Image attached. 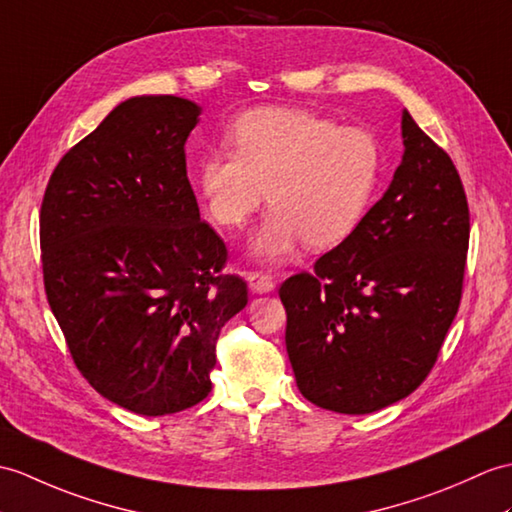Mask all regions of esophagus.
I'll use <instances>...</instances> for the list:
<instances>
[{"label": "esophagus", "instance_id": "1", "mask_svg": "<svg viewBox=\"0 0 512 512\" xmlns=\"http://www.w3.org/2000/svg\"><path fill=\"white\" fill-rule=\"evenodd\" d=\"M246 281L251 285V290L257 294H266L275 290V281H272V277L266 275V272H248Z\"/></svg>", "mask_w": 512, "mask_h": 512}]
</instances>
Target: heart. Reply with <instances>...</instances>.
Segmentation results:
<instances>
[{
  "mask_svg": "<svg viewBox=\"0 0 512 512\" xmlns=\"http://www.w3.org/2000/svg\"><path fill=\"white\" fill-rule=\"evenodd\" d=\"M229 150L196 165L211 220L242 229L266 200L270 216L253 237V255L281 261L305 242L329 251L360 229L384 176V148L373 130L296 106H259L227 128Z\"/></svg>",
  "mask_w": 512,
  "mask_h": 512,
  "instance_id": "1",
  "label": "heart"
}]
</instances>
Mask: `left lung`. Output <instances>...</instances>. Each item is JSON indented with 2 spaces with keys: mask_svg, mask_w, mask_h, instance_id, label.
<instances>
[{
  "mask_svg": "<svg viewBox=\"0 0 512 512\" xmlns=\"http://www.w3.org/2000/svg\"><path fill=\"white\" fill-rule=\"evenodd\" d=\"M401 135L403 159L360 229L279 288L296 386L340 414L382 410L417 390L462 296L465 187L408 111Z\"/></svg>",
  "mask_w": 512,
  "mask_h": 512,
  "instance_id": "1",
  "label": "left lung"
}]
</instances>
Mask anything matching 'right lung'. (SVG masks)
Instances as JSON below:
<instances>
[{
  "instance_id": "obj_1",
  "label": "right lung",
  "mask_w": 512,
  "mask_h": 512,
  "mask_svg": "<svg viewBox=\"0 0 512 512\" xmlns=\"http://www.w3.org/2000/svg\"><path fill=\"white\" fill-rule=\"evenodd\" d=\"M198 115L174 95L115 106L58 161L41 205L45 294L71 358L144 417L209 395L220 329L248 303L187 178Z\"/></svg>"
}]
</instances>
